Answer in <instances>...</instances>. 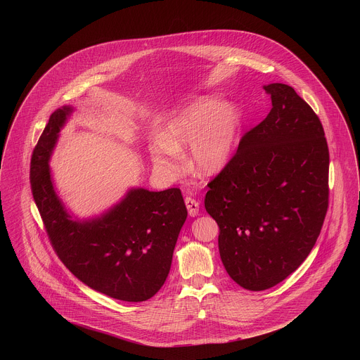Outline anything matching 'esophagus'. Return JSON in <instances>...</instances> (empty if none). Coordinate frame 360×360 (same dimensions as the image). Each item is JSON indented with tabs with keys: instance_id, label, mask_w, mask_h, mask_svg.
Segmentation results:
<instances>
[{
	"instance_id": "obj_1",
	"label": "esophagus",
	"mask_w": 360,
	"mask_h": 360,
	"mask_svg": "<svg viewBox=\"0 0 360 360\" xmlns=\"http://www.w3.org/2000/svg\"><path fill=\"white\" fill-rule=\"evenodd\" d=\"M184 201H186V206H187V209H188V214H190L191 217L197 216L198 212H200V202H198L197 200L191 198V197H186Z\"/></svg>"
}]
</instances>
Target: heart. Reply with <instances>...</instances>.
I'll return each mask as SVG.
<instances>
[{"instance_id": "heart-1", "label": "heart", "mask_w": 360, "mask_h": 360, "mask_svg": "<svg viewBox=\"0 0 360 360\" xmlns=\"http://www.w3.org/2000/svg\"><path fill=\"white\" fill-rule=\"evenodd\" d=\"M238 124L236 106L209 97L200 98L173 117L160 133V141L150 146L153 163L160 173L177 176L184 165L181 151L190 144L193 169L201 176L216 174L231 156Z\"/></svg>"}]
</instances>
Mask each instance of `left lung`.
I'll return each mask as SVG.
<instances>
[{
    "mask_svg": "<svg viewBox=\"0 0 360 360\" xmlns=\"http://www.w3.org/2000/svg\"><path fill=\"white\" fill-rule=\"evenodd\" d=\"M263 89L269 115L243 136L205 195L224 269L250 291L274 287L301 266L328 207L330 155L319 116L291 86Z\"/></svg>",
    "mask_w": 360,
    "mask_h": 360,
    "instance_id": "left-lung-1",
    "label": "left lung"
}]
</instances>
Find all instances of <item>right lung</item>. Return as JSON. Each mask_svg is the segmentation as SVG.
<instances>
[{
    "label": "right lung",
    "mask_w": 360,
    "mask_h": 360,
    "mask_svg": "<svg viewBox=\"0 0 360 360\" xmlns=\"http://www.w3.org/2000/svg\"><path fill=\"white\" fill-rule=\"evenodd\" d=\"M70 106L56 109L33 150L30 184L52 248L86 285L110 298L143 302L160 290L187 219L180 188H131L100 217L75 220L58 198L49 160Z\"/></svg>",
    "instance_id": "add662e5"
}]
</instances>
